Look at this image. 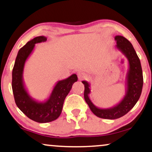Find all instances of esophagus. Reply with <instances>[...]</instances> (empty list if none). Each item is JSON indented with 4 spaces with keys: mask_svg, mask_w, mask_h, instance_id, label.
<instances>
[{
    "mask_svg": "<svg viewBox=\"0 0 152 152\" xmlns=\"http://www.w3.org/2000/svg\"><path fill=\"white\" fill-rule=\"evenodd\" d=\"M87 76H87V74L84 72H79L78 74V78L80 80L86 79V78H87Z\"/></svg>",
    "mask_w": 152,
    "mask_h": 152,
    "instance_id": "34e87169",
    "label": "esophagus"
}]
</instances>
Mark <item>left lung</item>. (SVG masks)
I'll list each match as a JSON object with an SVG mask.
<instances>
[{
    "label": "left lung",
    "mask_w": 152,
    "mask_h": 152,
    "mask_svg": "<svg viewBox=\"0 0 152 152\" xmlns=\"http://www.w3.org/2000/svg\"><path fill=\"white\" fill-rule=\"evenodd\" d=\"M115 39L117 41L115 47L124 54L129 62V68L126 76V93L122 99L110 108H99L93 104L90 99L89 95L91 93L90 83L86 80L82 81L85 86V100L90 110L96 116L108 120L118 119L129 113L138 101L143 86L142 66L133 45L123 36L117 35L115 37Z\"/></svg>",
    "instance_id": "1"
}]
</instances>
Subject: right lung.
I'll return each mask as SVG.
<instances>
[{
	"label": "right lung",
	"mask_w": 152,
	"mask_h": 152,
	"mask_svg": "<svg viewBox=\"0 0 152 152\" xmlns=\"http://www.w3.org/2000/svg\"><path fill=\"white\" fill-rule=\"evenodd\" d=\"M46 39L44 36H39L28 42L18 52L12 70V88L16 104L28 118L39 123L50 122L59 117L66 96L73 84L78 80L76 74H74L58 81L49 96L43 102L30 96L23 80L24 66L26 60L33 52L35 44L46 42Z\"/></svg>",
	"instance_id": "right-lung-1"
}]
</instances>
